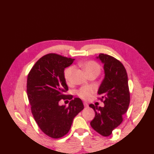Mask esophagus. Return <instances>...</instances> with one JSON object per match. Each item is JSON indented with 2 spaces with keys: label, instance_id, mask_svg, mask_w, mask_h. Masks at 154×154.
<instances>
[{
  "label": "esophagus",
  "instance_id": "esophagus-1",
  "mask_svg": "<svg viewBox=\"0 0 154 154\" xmlns=\"http://www.w3.org/2000/svg\"><path fill=\"white\" fill-rule=\"evenodd\" d=\"M83 105H84V106H85V107H87L89 106L88 103H86V102H84V103H83Z\"/></svg>",
  "mask_w": 154,
  "mask_h": 154
}]
</instances>
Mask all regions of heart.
<instances>
[{"label":"heart","instance_id":"heart-1","mask_svg":"<svg viewBox=\"0 0 154 154\" xmlns=\"http://www.w3.org/2000/svg\"><path fill=\"white\" fill-rule=\"evenodd\" d=\"M81 66L84 69V70L86 72L87 75L91 73H97L99 74L101 71V67L97 63L93 61H88L81 63ZM74 71V67H69L65 69L64 71V78L66 83L69 84L71 81V77L73 72ZM93 93V89L90 87H81L79 89L76 91V94L78 97L81 98L82 99H88L92 95Z\"/></svg>","mask_w":154,"mask_h":154}]
</instances>
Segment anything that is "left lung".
Returning <instances> with one entry per match:
<instances>
[{
  "mask_svg": "<svg viewBox=\"0 0 154 154\" xmlns=\"http://www.w3.org/2000/svg\"><path fill=\"white\" fill-rule=\"evenodd\" d=\"M103 63L105 78L98 90L102 96L103 107L90 104L95 111L94 119L90 123L92 128L100 135L107 137L123 122L130 102L128 78L124 66L113 57L100 53L97 57Z\"/></svg>",
  "mask_w": 154,
  "mask_h": 154,
  "instance_id": "1",
  "label": "left lung"
}]
</instances>
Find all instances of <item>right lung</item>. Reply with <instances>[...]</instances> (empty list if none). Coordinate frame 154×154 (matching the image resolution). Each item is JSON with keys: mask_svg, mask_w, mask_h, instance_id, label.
<instances>
[{"mask_svg": "<svg viewBox=\"0 0 154 154\" xmlns=\"http://www.w3.org/2000/svg\"><path fill=\"white\" fill-rule=\"evenodd\" d=\"M74 59L55 53L45 55L36 62L27 77L26 92L31 112L41 130L50 137L61 138L70 129L74 117L84 108L79 98L65 95L68 87L64 70ZM61 99H71L69 106H59Z\"/></svg>", "mask_w": 154, "mask_h": 154, "instance_id": "1", "label": "right lung"}]
</instances>
